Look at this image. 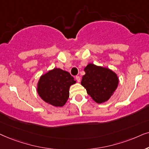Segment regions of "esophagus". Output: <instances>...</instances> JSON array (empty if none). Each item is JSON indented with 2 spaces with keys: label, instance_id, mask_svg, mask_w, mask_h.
<instances>
[{
  "label": "esophagus",
  "instance_id": "esophagus-1",
  "mask_svg": "<svg viewBox=\"0 0 149 149\" xmlns=\"http://www.w3.org/2000/svg\"><path fill=\"white\" fill-rule=\"evenodd\" d=\"M76 79L77 82H80V76H76Z\"/></svg>",
  "mask_w": 149,
  "mask_h": 149
}]
</instances>
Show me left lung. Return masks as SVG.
<instances>
[{
	"instance_id": "1",
	"label": "left lung",
	"mask_w": 149,
	"mask_h": 149,
	"mask_svg": "<svg viewBox=\"0 0 149 149\" xmlns=\"http://www.w3.org/2000/svg\"><path fill=\"white\" fill-rule=\"evenodd\" d=\"M85 75L81 84L86 88L91 97L97 104L109 100L118 85V76L108 67L89 63L84 67Z\"/></svg>"
}]
</instances>
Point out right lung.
Returning a JSON list of instances; mask_svg holds the SVG:
<instances>
[{
	"label": "right lung",
	"mask_w": 149,
	"mask_h": 149,
	"mask_svg": "<svg viewBox=\"0 0 149 149\" xmlns=\"http://www.w3.org/2000/svg\"><path fill=\"white\" fill-rule=\"evenodd\" d=\"M76 81L70 73L59 68H54L41 75L37 82V91L47 104L63 107L69 97V88Z\"/></svg>",
	"instance_id": "obj_1"
}]
</instances>
